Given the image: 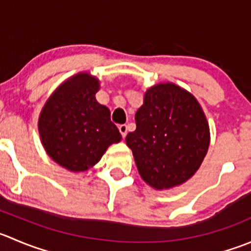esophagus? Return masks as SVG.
Masks as SVG:
<instances>
[{
	"label": "esophagus",
	"mask_w": 251,
	"mask_h": 251,
	"mask_svg": "<svg viewBox=\"0 0 251 251\" xmlns=\"http://www.w3.org/2000/svg\"><path fill=\"white\" fill-rule=\"evenodd\" d=\"M119 131H120L123 138H125L126 135H127V125H120L119 126Z\"/></svg>",
	"instance_id": "obj_1"
}]
</instances>
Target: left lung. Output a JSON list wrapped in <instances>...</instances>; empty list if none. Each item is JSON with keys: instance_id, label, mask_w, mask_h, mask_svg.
I'll list each match as a JSON object with an SVG mask.
<instances>
[{"instance_id": "left-lung-1", "label": "left lung", "mask_w": 251, "mask_h": 251, "mask_svg": "<svg viewBox=\"0 0 251 251\" xmlns=\"http://www.w3.org/2000/svg\"><path fill=\"white\" fill-rule=\"evenodd\" d=\"M126 136L138 173L155 190H168L193 177L210 146V126L198 99L172 82L147 89Z\"/></svg>"}]
</instances>
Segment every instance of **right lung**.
<instances>
[{
	"mask_svg": "<svg viewBox=\"0 0 251 251\" xmlns=\"http://www.w3.org/2000/svg\"><path fill=\"white\" fill-rule=\"evenodd\" d=\"M99 79L79 72L62 82L44 104L38 120L41 145L65 169L86 172L113 143L121 141L110 110L97 101Z\"/></svg>",
	"mask_w": 251,
	"mask_h": 251,
	"instance_id": "obj_1",
	"label": "right lung"
}]
</instances>
